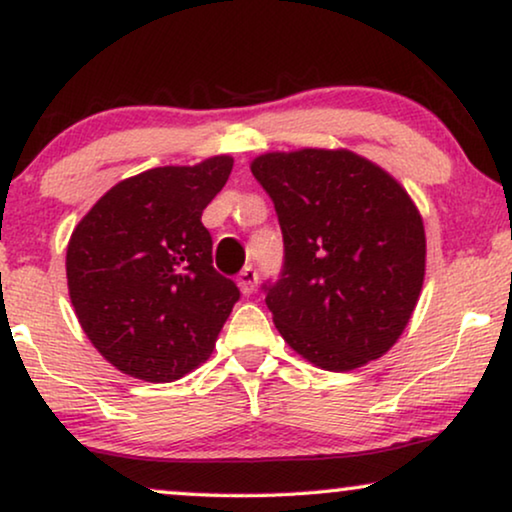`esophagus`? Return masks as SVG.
<instances>
[{"label": "esophagus", "mask_w": 512, "mask_h": 512, "mask_svg": "<svg viewBox=\"0 0 512 512\" xmlns=\"http://www.w3.org/2000/svg\"><path fill=\"white\" fill-rule=\"evenodd\" d=\"M256 284H258V272L249 265V268H244L240 272V277H237V286H240L244 296H251V293L256 291Z\"/></svg>", "instance_id": "obj_1"}]
</instances>
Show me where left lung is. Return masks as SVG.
Returning <instances> with one entry per match:
<instances>
[{
	"label": "left lung",
	"mask_w": 512,
	"mask_h": 512,
	"mask_svg": "<svg viewBox=\"0 0 512 512\" xmlns=\"http://www.w3.org/2000/svg\"><path fill=\"white\" fill-rule=\"evenodd\" d=\"M251 172L282 226V275L263 289L286 345L333 373L387 354L424 284V223L408 191L347 149L263 153Z\"/></svg>",
	"instance_id": "1"
}]
</instances>
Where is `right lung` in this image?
<instances>
[{
	"label": "right lung",
	"mask_w": 512,
	"mask_h": 512,
	"mask_svg": "<svg viewBox=\"0 0 512 512\" xmlns=\"http://www.w3.org/2000/svg\"><path fill=\"white\" fill-rule=\"evenodd\" d=\"M230 170L233 158L214 156L118 181L69 237L74 312L121 373L174 382L212 354L240 289L214 270L200 219Z\"/></svg>",
	"instance_id": "1"
}]
</instances>
